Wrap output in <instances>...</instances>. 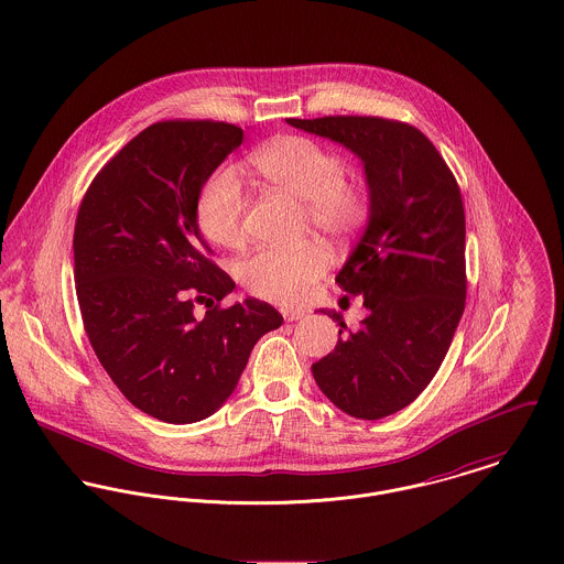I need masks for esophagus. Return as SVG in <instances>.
<instances>
[{
  "mask_svg": "<svg viewBox=\"0 0 564 564\" xmlns=\"http://www.w3.org/2000/svg\"><path fill=\"white\" fill-rule=\"evenodd\" d=\"M282 317H284L286 322H300V319L304 317V313H302V311H289V308H284V311H282Z\"/></svg>",
  "mask_w": 564,
  "mask_h": 564,
  "instance_id": "obj_1",
  "label": "esophagus"
}]
</instances>
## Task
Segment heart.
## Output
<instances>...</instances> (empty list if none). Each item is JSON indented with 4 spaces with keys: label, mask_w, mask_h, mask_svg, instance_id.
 <instances>
[{
    "label": "heart",
    "mask_w": 564,
    "mask_h": 564,
    "mask_svg": "<svg viewBox=\"0 0 564 564\" xmlns=\"http://www.w3.org/2000/svg\"><path fill=\"white\" fill-rule=\"evenodd\" d=\"M251 164L282 193L304 202L306 224L327 239H345L369 217V197L362 186L345 180V161L306 137H278L262 145ZM245 191L237 169H217L202 186L195 219L202 235L217 247H239L245 241ZM329 267L322 242L300 249L264 247L239 264L245 289L275 304L304 302Z\"/></svg>",
    "instance_id": "obj_1"
}]
</instances>
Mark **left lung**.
I'll list each match as a JSON object with an SVG mask.
<instances>
[{"label": "left lung", "mask_w": 564, "mask_h": 564, "mask_svg": "<svg viewBox=\"0 0 564 564\" xmlns=\"http://www.w3.org/2000/svg\"><path fill=\"white\" fill-rule=\"evenodd\" d=\"M351 150L369 184V224L338 271L369 311L313 376L343 412L376 421L414 402L436 376L465 311V208L458 182L410 123L382 117L286 119Z\"/></svg>", "instance_id": "obj_1"}]
</instances>
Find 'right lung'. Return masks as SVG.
Listing matches in <instances>:
<instances>
[{
	"label": "right lung",
	"mask_w": 564,
	"mask_h": 564,
	"mask_svg": "<svg viewBox=\"0 0 564 564\" xmlns=\"http://www.w3.org/2000/svg\"><path fill=\"white\" fill-rule=\"evenodd\" d=\"M242 143L224 121H159L90 182L74 232V278L86 336L139 410L195 423L221 408L258 338L282 315L258 300L221 306L232 278L195 219L204 182ZM207 315L194 317V304Z\"/></svg>",
	"instance_id": "1"
}]
</instances>
